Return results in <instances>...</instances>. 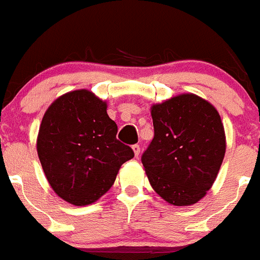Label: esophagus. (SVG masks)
I'll use <instances>...</instances> for the list:
<instances>
[{
  "mask_svg": "<svg viewBox=\"0 0 260 260\" xmlns=\"http://www.w3.org/2000/svg\"><path fill=\"white\" fill-rule=\"evenodd\" d=\"M133 150H134V154H135V156H138L139 154H140V145H139V144L133 145Z\"/></svg>",
  "mask_w": 260,
  "mask_h": 260,
  "instance_id": "34e87169",
  "label": "esophagus"
}]
</instances>
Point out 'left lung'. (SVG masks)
I'll return each instance as SVG.
<instances>
[{
  "mask_svg": "<svg viewBox=\"0 0 260 260\" xmlns=\"http://www.w3.org/2000/svg\"><path fill=\"white\" fill-rule=\"evenodd\" d=\"M154 138L141 163L154 191L176 206L196 204L214 184L225 155V131L211 104L192 93L151 107Z\"/></svg>",
  "mask_w": 260,
  "mask_h": 260,
  "instance_id": "8db88e82",
  "label": "left lung"
}]
</instances>
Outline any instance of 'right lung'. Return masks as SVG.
<instances>
[{
	"label": "right lung",
	"instance_id": "add662e5",
	"mask_svg": "<svg viewBox=\"0 0 260 260\" xmlns=\"http://www.w3.org/2000/svg\"><path fill=\"white\" fill-rule=\"evenodd\" d=\"M106 102L87 89L69 92L46 110L38 135V155L59 197L84 206L106 193L120 167L134 158L117 140Z\"/></svg>",
	"mask_w": 260,
	"mask_h": 260
}]
</instances>
